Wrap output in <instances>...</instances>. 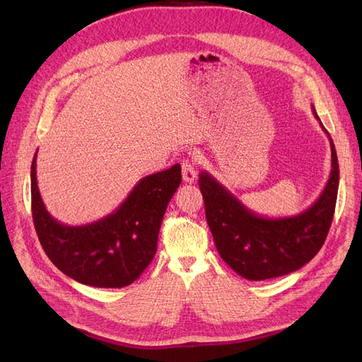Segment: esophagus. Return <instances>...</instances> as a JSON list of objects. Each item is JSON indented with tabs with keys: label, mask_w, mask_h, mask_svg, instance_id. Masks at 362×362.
Masks as SVG:
<instances>
[{
	"label": "esophagus",
	"mask_w": 362,
	"mask_h": 362,
	"mask_svg": "<svg viewBox=\"0 0 362 362\" xmlns=\"http://www.w3.org/2000/svg\"><path fill=\"white\" fill-rule=\"evenodd\" d=\"M196 164L193 160H185L182 161V180L185 182L192 184L196 180Z\"/></svg>",
	"instance_id": "esophagus-1"
}]
</instances>
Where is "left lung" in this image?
<instances>
[{
  "instance_id": "obj_1",
  "label": "left lung",
  "mask_w": 362,
  "mask_h": 362,
  "mask_svg": "<svg viewBox=\"0 0 362 362\" xmlns=\"http://www.w3.org/2000/svg\"><path fill=\"white\" fill-rule=\"evenodd\" d=\"M315 119L314 105H311ZM331 141V173L323 192L305 211L287 217H264L252 211L211 173H199L205 217L217 252L237 275L264 281L288 275L310 262L323 246L335 211L339 169Z\"/></svg>"
}]
</instances>
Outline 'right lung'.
<instances>
[{"label": "right lung", "instance_id": "1", "mask_svg": "<svg viewBox=\"0 0 362 362\" xmlns=\"http://www.w3.org/2000/svg\"><path fill=\"white\" fill-rule=\"evenodd\" d=\"M31 163V211L39 242L52 264L84 286L122 288L154 259L164 211L181 184V166L141 178L127 199L100 221L71 226L54 218L43 204Z\"/></svg>", "mask_w": 362, "mask_h": 362}]
</instances>
